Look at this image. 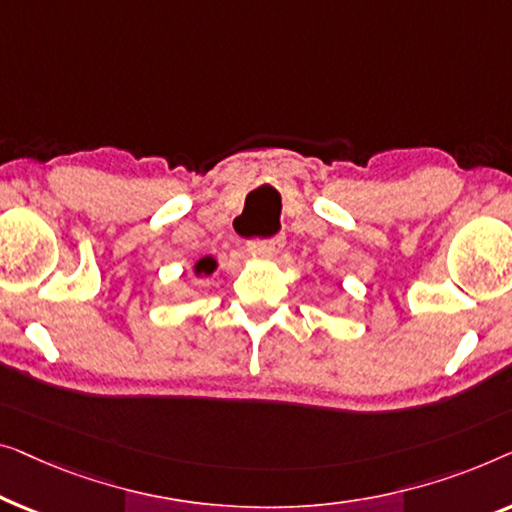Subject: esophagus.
<instances>
[{
    "label": "esophagus",
    "instance_id": "obj_1",
    "mask_svg": "<svg viewBox=\"0 0 512 512\" xmlns=\"http://www.w3.org/2000/svg\"><path fill=\"white\" fill-rule=\"evenodd\" d=\"M283 248H285L283 236H273V239H266V241H250L248 255L257 259H271L283 253Z\"/></svg>",
    "mask_w": 512,
    "mask_h": 512
}]
</instances>
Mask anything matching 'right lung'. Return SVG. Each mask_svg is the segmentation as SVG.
<instances>
[{
    "mask_svg": "<svg viewBox=\"0 0 512 512\" xmlns=\"http://www.w3.org/2000/svg\"><path fill=\"white\" fill-rule=\"evenodd\" d=\"M215 269H218V262H215V257H211V255L197 259V262H194V266H192L194 276H197V278H201V276H211V273H213Z\"/></svg>",
    "mask_w": 512,
    "mask_h": 512,
    "instance_id": "1",
    "label": "right lung"
}]
</instances>
